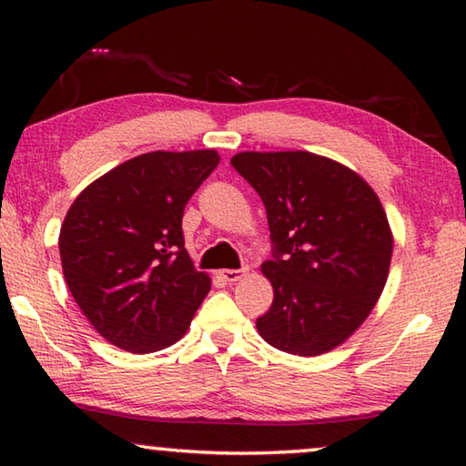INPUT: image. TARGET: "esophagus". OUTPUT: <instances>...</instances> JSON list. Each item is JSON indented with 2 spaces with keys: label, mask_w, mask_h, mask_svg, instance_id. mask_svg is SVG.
<instances>
[{
  "label": "esophagus",
  "mask_w": 466,
  "mask_h": 466,
  "mask_svg": "<svg viewBox=\"0 0 466 466\" xmlns=\"http://www.w3.org/2000/svg\"><path fill=\"white\" fill-rule=\"evenodd\" d=\"M248 269H222L219 271V278H222L224 281H238L242 279L244 275H247Z\"/></svg>",
  "instance_id": "obj_1"
}]
</instances>
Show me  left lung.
I'll return each instance as SVG.
<instances>
[{"mask_svg": "<svg viewBox=\"0 0 466 466\" xmlns=\"http://www.w3.org/2000/svg\"><path fill=\"white\" fill-rule=\"evenodd\" d=\"M232 167L263 199L275 244L261 271L273 304L257 319L267 343L312 358L361 327L389 279L392 230L356 170L312 152H240Z\"/></svg>", "mask_w": 466, "mask_h": 466, "instance_id": "1", "label": "left lung"}]
</instances>
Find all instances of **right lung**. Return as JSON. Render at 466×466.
<instances>
[{"label": "right lung", "mask_w": 466, "mask_h": 466, "mask_svg": "<svg viewBox=\"0 0 466 466\" xmlns=\"http://www.w3.org/2000/svg\"><path fill=\"white\" fill-rule=\"evenodd\" d=\"M219 164L216 149L141 154L94 180L61 224L66 283L119 350L152 353L191 327L211 279L185 248L183 211Z\"/></svg>", "instance_id": "add662e5"}]
</instances>
